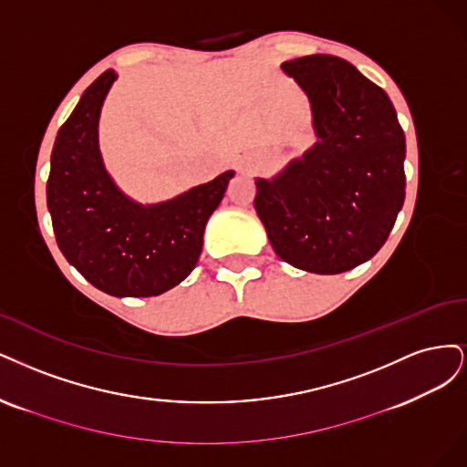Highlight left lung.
Listing matches in <instances>:
<instances>
[{
	"label": "left lung",
	"mask_w": 467,
	"mask_h": 467,
	"mask_svg": "<svg viewBox=\"0 0 467 467\" xmlns=\"http://www.w3.org/2000/svg\"><path fill=\"white\" fill-rule=\"evenodd\" d=\"M281 69L310 102L316 141L275 176L255 178V213L283 262L349 272L384 246L403 205V130L382 88L337 56Z\"/></svg>",
	"instance_id": "1"
}]
</instances>
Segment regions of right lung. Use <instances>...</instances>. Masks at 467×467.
Instances as JSON below:
<instances>
[{
    "mask_svg": "<svg viewBox=\"0 0 467 467\" xmlns=\"http://www.w3.org/2000/svg\"><path fill=\"white\" fill-rule=\"evenodd\" d=\"M118 79L107 69L87 87L59 128L47 184L56 243L66 260L102 293L157 296L182 283L200 260L203 231L234 171L159 203L119 190L99 147L104 99Z\"/></svg>",
    "mask_w": 467,
    "mask_h": 467,
    "instance_id": "1",
    "label": "right lung"
}]
</instances>
